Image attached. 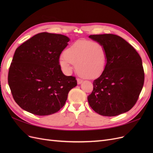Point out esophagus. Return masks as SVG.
I'll return each mask as SVG.
<instances>
[{
	"mask_svg": "<svg viewBox=\"0 0 153 153\" xmlns=\"http://www.w3.org/2000/svg\"><path fill=\"white\" fill-rule=\"evenodd\" d=\"M76 80H77V84H80L82 82V81H83L82 79H80V78H76Z\"/></svg>",
	"mask_w": 153,
	"mask_h": 153,
	"instance_id": "1",
	"label": "esophagus"
}]
</instances>
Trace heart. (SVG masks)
<instances>
[{"label": "heart", "instance_id": "heart-1", "mask_svg": "<svg viewBox=\"0 0 153 153\" xmlns=\"http://www.w3.org/2000/svg\"><path fill=\"white\" fill-rule=\"evenodd\" d=\"M106 63V50L96 41H78L69 47L60 59V64L67 71L75 64L76 72L87 78L100 76Z\"/></svg>", "mask_w": 153, "mask_h": 153}]
</instances>
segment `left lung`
I'll return each instance as SVG.
<instances>
[{"instance_id": "1", "label": "left lung", "mask_w": 153, "mask_h": 153, "mask_svg": "<svg viewBox=\"0 0 153 153\" xmlns=\"http://www.w3.org/2000/svg\"><path fill=\"white\" fill-rule=\"evenodd\" d=\"M103 45L106 64L102 74L93 82L88 96L92 110L103 116H116L128 112L137 103L144 83L142 59L132 46L119 36L90 35Z\"/></svg>"}]
</instances>
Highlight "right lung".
Instances as JSON below:
<instances>
[{"label": "right lung", "instance_id": "add662e5", "mask_svg": "<svg viewBox=\"0 0 153 153\" xmlns=\"http://www.w3.org/2000/svg\"><path fill=\"white\" fill-rule=\"evenodd\" d=\"M69 39L41 32L18 47L9 69L8 84L15 102L31 114L48 115L62 108L75 77L64 75L59 57Z\"/></svg>", "mask_w": 153, "mask_h": 153}]
</instances>
